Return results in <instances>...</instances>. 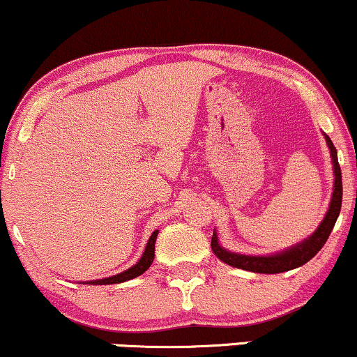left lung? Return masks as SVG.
Wrapping results in <instances>:
<instances>
[{
  "instance_id": "left-lung-1",
  "label": "left lung",
  "mask_w": 357,
  "mask_h": 357,
  "mask_svg": "<svg viewBox=\"0 0 357 357\" xmlns=\"http://www.w3.org/2000/svg\"><path fill=\"white\" fill-rule=\"evenodd\" d=\"M324 137H326L328 147L329 151H331L334 175H336V178H334V192H333L331 205H329L326 217H324L323 222H321L318 230H316L310 238L303 241V243L293 246V248L286 250L283 253L271 255V257H248V255H236V253L227 252L225 248H222V246L218 245L217 235L213 233L212 250L213 253L222 259V261H225L227 265L241 268V270H246V271L275 275V273L289 271L298 266H303L305 263L310 261V259L313 258L321 248H323L324 243H326L329 238V235H331L334 223H336L337 217H340L341 204H342V178H341V167L337 164V152H336V147H334L331 142V139H329L328 135H324Z\"/></svg>"
}]
</instances>
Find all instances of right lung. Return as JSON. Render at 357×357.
<instances>
[{
  "label": "right lung",
  "mask_w": 357,
  "mask_h": 357,
  "mask_svg": "<svg viewBox=\"0 0 357 357\" xmlns=\"http://www.w3.org/2000/svg\"><path fill=\"white\" fill-rule=\"evenodd\" d=\"M158 231L155 230L149 238V243L145 246V252L142 255V258L139 259L137 265H134L129 270H126L124 273H119L116 276H111V278H104V280H96L91 281L94 284H116V283H122V281L132 280V278H137L139 275H142L144 271L149 270V266L152 265L153 257H155V240H157Z\"/></svg>",
  "instance_id": "1"
}]
</instances>
